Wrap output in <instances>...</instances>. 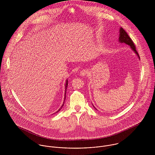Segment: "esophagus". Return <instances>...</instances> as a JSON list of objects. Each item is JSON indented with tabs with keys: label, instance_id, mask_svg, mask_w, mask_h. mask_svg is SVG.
Here are the masks:
<instances>
[{
	"label": "esophagus",
	"instance_id": "34e87169",
	"mask_svg": "<svg viewBox=\"0 0 155 155\" xmlns=\"http://www.w3.org/2000/svg\"><path fill=\"white\" fill-rule=\"evenodd\" d=\"M89 71L88 70H82L81 72H80V74L82 76H87L88 74Z\"/></svg>",
	"mask_w": 155,
	"mask_h": 155
}]
</instances>
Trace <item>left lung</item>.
<instances>
[{"mask_svg":"<svg viewBox=\"0 0 155 155\" xmlns=\"http://www.w3.org/2000/svg\"><path fill=\"white\" fill-rule=\"evenodd\" d=\"M119 40L120 43H125L126 44L130 45L131 46V48H132V49L135 52V53H136V54L138 55V57L140 58L139 55L138 54V52L136 50L135 46L134 44L132 39L130 38V37L128 36V33L126 32V31L122 27H120V35H119Z\"/></svg>","mask_w":155,"mask_h":155,"instance_id":"obj_1","label":"left lung"}]
</instances>
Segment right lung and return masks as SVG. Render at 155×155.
Here are the masks:
<instances>
[{
	"label": "right lung",
	"mask_w": 155,
	"mask_h": 155,
	"mask_svg": "<svg viewBox=\"0 0 155 155\" xmlns=\"http://www.w3.org/2000/svg\"><path fill=\"white\" fill-rule=\"evenodd\" d=\"M67 86H68V81H67V80L66 83V88H66V89H65V90H66V91H65V97H64V101H65V99H66V90H67ZM64 103H63V105H62V106H61V107H60V109H59V110H58L57 111V112H58V111H59L60 110H61V108H62V107H63V106H64Z\"/></svg>",
	"instance_id": "add662e5"
}]
</instances>
